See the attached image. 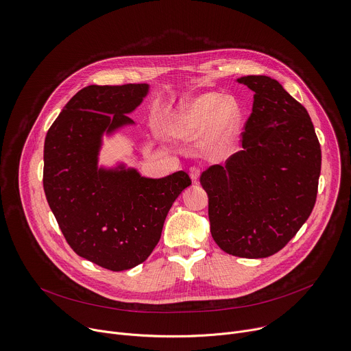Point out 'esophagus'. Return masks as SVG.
Listing matches in <instances>:
<instances>
[{"label":"esophagus","mask_w":351,"mask_h":351,"mask_svg":"<svg viewBox=\"0 0 351 351\" xmlns=\"http://www.w3.org/2000/svg\"><path fill=\"white\" fill-rule=\"evenodd\" d=\"M189 173H190V178L193 182H197L198 178H199V173H202V169H199L198 167H191L189 169Z\"/></svg>","instance_id":"obj_1"}]
</instances>
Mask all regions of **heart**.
<instances>
[{"instance_id":"obj_1","label":"heart","mask_w":351,"mask_h":351,"mask_svg":"<svg viewBox=\"0 0 351 351\" xmlns=\"http://www.w3.org/2000/svg\"><path fill=\"white\" fill-rule=\"evenodd\" d=\"M240 126V110L232 99L203 94L171 106L164 118V133L172 138L198 137L208 154H223L233 145Z\"/></svg>"}]
</instances>
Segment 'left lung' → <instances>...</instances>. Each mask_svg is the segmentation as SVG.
I'll return each instance as SVG.
<instances>
[{
    "mask_svg": "<svg viewBox=\"0 0 351 351\" xmlns=\"http://www.w3.org/2000/svg\"><path fill=\"white\" fill-rule=\"evenodd\" d=\"M254 91L241 149L199 176L211 234L225 253L265 258L308 219L321 173V145L307 110L263 75L237 79Z\"/></svg>",
    "mask_w": 351,
    "mask_h": 351,
    "instance_id": "left-lung-1",
    "label": "left lung"
}]
</instances>
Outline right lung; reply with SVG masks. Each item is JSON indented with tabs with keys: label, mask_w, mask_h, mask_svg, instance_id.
<instances>
[{
	"label": "right lung",
	"mask_w": 351,
	"mask_h": 351,
	"mask_svg": "<svg viewBox=\"0 0 351 351\" xmlns=\"http://www.w3.org/2000/svg\"><path fill=\"white\" fill-rule=\"evenodd\" d=\"M148 84L87 86L48 129L43 186L49 208L73 252L110 271L144 263L161 239L168 211L191 184L183 171L162 179L136 169L97 167L101 137L133 123Z\"/></svg>",
	"instance_id": "1"
}]
</instances>
